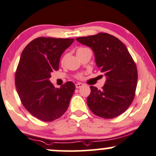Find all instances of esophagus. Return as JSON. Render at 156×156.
Here are the masks:
<instances>
[{"mask_svg":"<svg viewBox=\"0 0 156 156\" xmlns=\"http://www.w3.org/2000/svg\"><path fill=\"white\" fill-rule=\"evenodd\" d=\"M75 87L76 89H80V88L83 87V84L82 83H76L75 84Z\"/></svg>","mask_w":156,"mask_h":156,"instance_id":"obj_1","label":"esophagus"}]
</instances>
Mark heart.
Instances as JSON below:
<instances>
[{
    "label": "heart",
    "mask_w": 156,
    "mask_h": 156,
    "mask_svg": "<svg viewBox=\"0 0 156 156\" xmlns=\"http://www.w3.org/2000/svg\"><path fill=\"white\" fill-rule=\"evenodd\" d=\"M86 49H87V48H83V47H80V48H79L76 49V55H79V54H80L81 53H82L83 51H85ZM65 59H66V55H64L62 56V58H61V60H60V63H61V65L64 64V62L65 61ZM83 76V74H79L76 75V78L78 79H82Z\"/></svg>",
    "instance_id": "b5f03b06"
}]
</instances>
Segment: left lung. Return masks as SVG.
Wrapping results in <instances>:
<instances>
[{
	"label": "left lung",
	"instance_id": "obj_1",
	"mask_svg": "<svg viewBox=\"0 0 156 156\" xmlns=\"http://www.w3.org/2000/svg\"><path fill=\"white\" fill-rule=\"evenodd\" d=\"M90 47L96 65L106 76L102 89L91 86L87 98L89 109L96 115L112 119L120 115L132 104L135 96L138 73L136 65L125 45L107 33L76 38Z\"/></svg>",
	"mask_w": 156,
	"mask_h": 156
}]
</instances>
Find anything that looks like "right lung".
Masks as SVG:
<instances>
[{"label": "right lung", "instance_id": "1", "mask_svg": "<svg viewBox=\"0 0 156 156\" xmlns=\"http://www.w3.org/2000/svg\"><path fill=\"white\" fill-rule=\"evenodd\" d=\"M74 39L39 37L27 44L20 56L15 73V87L20 101L37 119L51 122L66 112L75 90L72 82L55 88L49 81L59 69L62 53Z\"/></svg>", "mask_w": 156, "mask_h": 156}]
</instances>
